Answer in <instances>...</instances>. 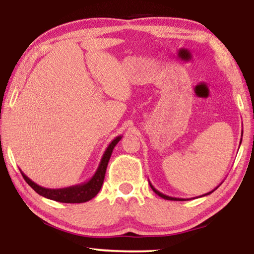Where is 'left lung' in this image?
I'll use <instances>...</instances> for the list:
<instances>
[{
	"label": "left lung",
	"instance_id": "1",
	"mask_svg": "<svg viewBox=\"0 0 254 254\" xmlns=\"http://www.w3.org/2000/svg\"><path fill=\"white\" fill-rule=\"evenodd\" d=\"M241 142H242V141H241ZM149 184H150V187H151V190H154V192H155L156 194H157V195H159V196H161V197H163V199H165V200H173V201H182V200H185V199H180V197H172V196L165 195V194H163V193H161V192H159V190H156V189H155V187L151 185V183H150V182H149ZM220 185H221V184H220ZM217 187H218V186H217ZM217 187H216V189H217ZM216 189H215V190H216ZM215 190H211V192H209V193H207V194H203V195H201V196L208 195V194L213 193Z\"/></svg>",
	"mask_w": 254,
	"mask_h": 254
}]
</instances>
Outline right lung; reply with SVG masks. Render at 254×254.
Here are the masks:
<instances>
[{
	"label": "right lung",
	"instance_id": "add662e5",
	"mask_svg": "<svg viewBox=\"0 0 254 254\" xmlns=\"http://www.w3.org/2000/svg\"><path fill=\"white\" fill-rule=\"evenodd\" d=\"M121 137L123 136L119 135V136H117L112 142H111L109 147L106 148L105 152H104L102 159H100V163L98 168L96 170L95 175L91 177V179L83 184L64 187V189H46V187L39 186L38 184L32 182V180H31L29 177L24 175L22 171L20 172H22V176L23 178L25 179V182L41 196L58 201V202H64V203L86 202V201L93 199V197L98 194L100 189H102L110 157L111 155H112L114 147H116L118 142L121 140Z\"/></svg>",
	"mask_w": 254,
	"mask_h": 254
}]
</instances>
